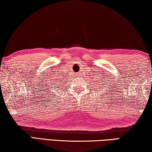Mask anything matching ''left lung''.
I'll use <instances>...</instances> for the list:
<instances>
[{"instance_id":"8db88e82","label":"left lung","mask_w":152,"mask_h":152,"mask_svg":"<svg viewBox=\"0 0 152 152\" xmlns=\"http://www.w3.org/2000/svg\"><path fill=\"white\" fill-rule=\"evenodd\" d=\"M107 82H105V81H104V83H103V81H102V83H100L99 84V83H96V85H97L96 89H99V90H98V91H99V92H101L102 91V93H103V94H104V92H103V91H104L105 89V91H107V90H106V89H107V87H110V86H107V85H109V86H110V84H107Z\"/></svg>"}]
</instances>
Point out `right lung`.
<instances>
[{"instance_id":"1","label":"right lung","mask_w":152,"mask_h":152,"mask_svg":"<svg viewBox=\"0 0 152 152\" xmlns=\"http://www.w3.org/2000/svg\"><path fill=\"white\" fill-rule=\"evenodd\" d=\"M54 86H55V85H54Z\"/></svg>"}]
</instances>
